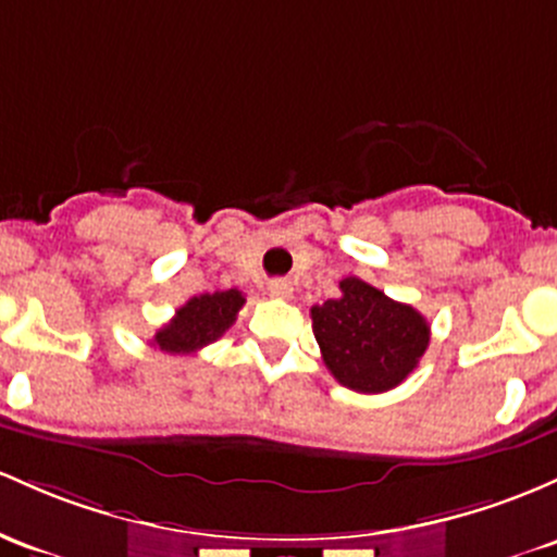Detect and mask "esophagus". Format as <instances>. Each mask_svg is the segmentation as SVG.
<instances>
[{
    "instance_id": "obj_1",
    "label": "esophagus",
    "mask_w": 557,
    "mask_h": 557,
    "mask_svg": "<svg viewBox=\"0 0 557 557\" xmlns=\"http://www.w3.org/2000/svg\"><path fill=\"white\" fill-rule=\"evenodd\" d=\"M269 296L290 298L293 296V285L288 283V280H272V283H269Z\"/></svg>"
}]
</instances>
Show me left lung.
I'll return each instance as SVG.
<instances>
[{
  "label": "left lung",
  "instance_id": "obj_1",
  "mask_svg": "<svg viewBox=\"0 0 557 557\" xmlns=\"http://www.w3.org/2000/svg\"><path fill=\"white\" fill-rule=\"evenodd\" d=\"M341 296L311 307V330L322 359L341 386L383 394L418 368L431 325L418 309L399 304L359 277L341 280Z\"/></svg>",
  "mask_w": 557,
  "mask_h": 557
}]
</instances>
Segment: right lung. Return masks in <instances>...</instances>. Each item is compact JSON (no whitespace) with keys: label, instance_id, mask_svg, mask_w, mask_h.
Masks as SVG:
<instances>
[{"label":"right lung","instance_id":"add662e5","mask_svg":"<svg viewBox=\"0 0 557 557\" xmlns=\"http://www.w3.org/2000/svg\"><path fill=\"white\" fill-rule=\"evenodd\" d=\"M243 304H246V296L235 288L189 298L185 307L176 309L174 320L158 330L152 346L166 354L200 351V348L219 341L235 325L237 311L243 309Z\"/></svg>","mask_w":557,"mask_h":557}]
</instances>
